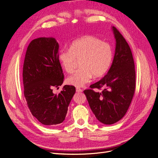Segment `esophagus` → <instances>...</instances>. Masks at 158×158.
Returning a JSON list of instances; mask_svg holds the SVG:
<instances>
[{"instance_id": "esophagus-1", "label": "esophagus", "mask_w": 158, "mask_h": 158, "mask_svg": "<svg viewBox=\"0 0 158 158\" xmlns=\"http://www.w3.org/2000/svg\"><path fill=\"white\" fill-rule=\"evenodd\" d=\"M76 91H77V92H82L83 90H81V89H79V88H77L76 89Z\"/></svg>"}]
</instances>
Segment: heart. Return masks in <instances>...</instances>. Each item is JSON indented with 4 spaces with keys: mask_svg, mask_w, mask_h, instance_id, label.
I'll return each mask as SVG.
<instances>
[{
    "mask_svg": "<svg viewBox=\"0 0 158 158\" xmlns=\"http://www.w3.org/2000/svg\"><path fill=\"white\" fill-rule=\"evenodd\" d=\"M110 46L92 36H85L75 40L69 49H62L58 60L63 69L71 73L77 60L80 68L67 78L68 84L82 87L89 83L93 76L100 77L109 69L112 62Z\"/></svg>",
    "mask_w": 158,
    "mask_h": 158,
    "instance_id": "1",
    "label": "heart"
}]
</instances>
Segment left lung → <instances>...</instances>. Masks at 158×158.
Instances as JSON below:
<instances>
[{
    "label": "left lung",
    "instance_id": "left-lung-1",
    "mask_svg": "<svg viewBox=\"0 0 158 158\" xmlns=\"http://www.w3.org/2000/svg\"><path fill=\"white\" fill-rule=\"evenodd\" d=\"M113 60L107 73L84 90L89 106L96 118L103 124H113L124 117L135 89V70L132 52L125 38L114 27ZM104 89L101 92L93 88Z\"/></svg>",
    "mask_w": 158,
    "mask_h": 158
}]
</instances>
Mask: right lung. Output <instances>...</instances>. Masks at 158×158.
I'll return each instance as SVG.
<instances>
[{
	"instance_id": "add662e5",
	"label": "right lung",
	"mask_w": 158,
	"mask_h": 158,
	"mask_svg": "<svg viewBox=\"0 0 158 158\" xmlns=\"http://www.w3.org/2000/svg\"><path fill=\"white\" fill-rule=\"evenodd\" d=\"M59 45L55 38L41 37L29 44L23 64L24 96L32 114L49 127L60 125L65 120L75 88L64 85L58 94L52 92L64 81L58 60Z\"/></svg>"
}]
</instances>
